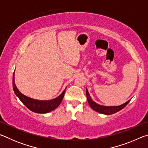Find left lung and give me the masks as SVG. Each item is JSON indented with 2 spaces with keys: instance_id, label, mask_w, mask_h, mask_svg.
I'll list each match as a JSON object with an SVG mask.
<instances>
[{
  "instance_id": "1",
  "label": "left lung",
  "mask_w": 148,
  "mask_h": 148,
  "mask_svg": "<svg viewBox=\"0 0 148 148\" xmlns=\"http://www.w3.org/2000/svg\"><path fill=\"white\" fill-rule=\"evenodd\" d=\"M86 96H87V101H88V103L89 104V106H91V108L92 110H94L95 111L99 112V113L105 114V115H111L120 111V110H122L123 108H124L127 106V104L130 102V101H131V100H129L128 101L126 102L124 104L120 105V106H102V105L97 104L96 102L92 101L91 98V97H90L89 92L87 91V88H86Z\"/></svg>"
}]
</instances>
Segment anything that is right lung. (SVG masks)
<instances>
[{"instance_id": "add662e5", "label": "right lung", "mask_w": 148, "mask_h": 148, "mask_svg": "<svg viewBox=\"0 0 148 148\" xmlns=\"http://www.w3.org/2000/svg\"><path fill=\"white\" fill-rule=\"evenodd\" d=\"M13 89L15 94L18 97L25 106L32 112L38 114H46L51 112L58 107L62 101L65 93V90L57 98L49 101H39L30 98L22 94L17 88L15 84L14 74L13 75Z\"/></svg>"}]
</instances>
